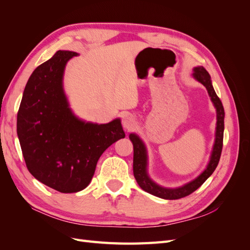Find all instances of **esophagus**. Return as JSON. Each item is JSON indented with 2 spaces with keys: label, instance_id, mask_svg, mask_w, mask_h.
<instances>
[{
  "label": "esophagus",
  "instance_id": "34e87169",
  "mask_svg": "<svg viewBox=\"0 0 250 250\" xmlns=\"http://www.w3.org/2000/svg\"><path fill=\"white\" fill-rule=\"evenodd\" d=\"M122 123H123V127L125 128V129L129 130V129H132V127L135 125V121L131 116H126L123 118Z\"/></svg>",
  "mask_w": 250,
  "mask_h": 250
}]
</instances>
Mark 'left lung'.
I'll use <instances>...</instances> for the list:
<instances>
[{
  "label": "left lung",
  "mask_w": 250,
  "mask_h": 250,
  "mask_svg": "<svg viewBox=\"0 0 250 250\" xmlns=\"http://www.w3.org/2000/svg\"><path fill=\"white\" fill-rule=\"evenodd\" d=\"M194 79L200 82L201 84L206 86L210 100L213 102L217 113V123H216V132H215V143L211 150V154L209 157V162L207 168L200 174L199 176L191 180L184 186L178 188H165L151 179L148 175V155L145 144L140 139L138 134L130 133L129 139L133 145V175L139 186L147 193L154 195L156 197L163 199L175 200L186 197V196L192 194L194 191L206 181L215 169L217 168L219 160L221 156V151L223 146V132H224V108L221 100L219 99L215 89L211 84V80L209 74L203 66H196L193 69Z\"/></svg>",
  "instance_id": "obj_1"
}]
</instances>
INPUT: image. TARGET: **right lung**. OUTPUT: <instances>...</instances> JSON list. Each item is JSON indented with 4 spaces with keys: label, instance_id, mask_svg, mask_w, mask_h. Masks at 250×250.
Wrapping results in <instances>:
<instances>
[{
    "label": "right lung",
    "instance_id": "1",
    "mask_svg": "<svg viewBox=\"0 0 250 250\" xmlns=\"http://www.w3.org/2000/svg\"><path fill=\"white\" fill-rule=\"evenodd\" d=\"M77 55L59 50L37 66L18 112V137L29 172L62 193L85 188L102 153L125 138L119 118L107 124L85 122L70 108L63 74L67 62Z\"/></svg>",
    "mask_w": 250,
    "mask_h": 250
}]
</instances>
